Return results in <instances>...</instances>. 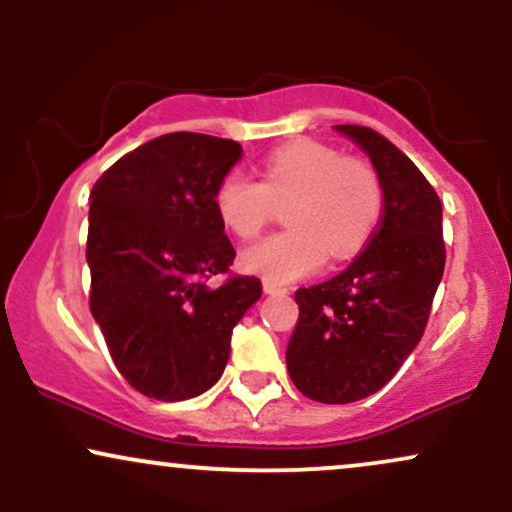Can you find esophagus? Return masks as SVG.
Returning <instances> with one entry per match:
<instances>
[{"label": "esophagus", "instance_id": "1", "mask_svg": "<svg viewBox=\"0 0 512 512\" xmlns=\"http://www.w3.org/2000/svg\"><path fill=\"white\" fill-rule=\"evenodd\" d=\"M262 288H264V293H267V295H286L288 293V288L276 286V283H271V281H264Z\"/></svg>", "mask_w": 512, "mask_h": 512}]
</instances>
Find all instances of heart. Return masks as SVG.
Returning <instances> with one entry per match:
<instances>
[{"mask_svg":"<svg viewBox=\"0 0 512 512\" xmlns=\"http://www.w3.org/2000/svg\"><path fill=\"white\" fill-rule=\"evenodd\" d=\"M290 196L288 229L250 245L241 257L245 271L276 286L314 274L328 252L333 260L352 257L383 212V184L373 165L314 139H295L271 151L262 181L241 170L226 172L215 208L226 229L252 238L269 222L274 203Z\"/></svg>","mask_w":512,"mask_h":512,"instance_id":"heart-1","label":"heart"}]
</instances>
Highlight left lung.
Returning a JSON list of instances; mask_svg holds the SVG:
<instances>
[{
	"label": "left lung",
	"instance_id": "obj_1",
	"mask_svg": "<svg viewBox=\"0 0 512 512\" xmlns=\"http://www.w3.org/2000/svg\"><path fill=\"white\" fill-rule=\"evenodd\" d=\"M368 155L383 184V219L342 274L300 288L286 364L304 397L349 404L392 380L423 338L442 281V203L423 172L368 127L335 125Z\"/></svg>",
	"mask_w": 512,
	"mask_h": 512
}]
</instances>
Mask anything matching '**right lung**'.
Listing matches in <instances>:
<instances>
[{
    "label": "right lung",
    "mask_w": 512,
    "mask_h": 512,
    "mask_svg": "<svg viewBox=\"0 0 512 512\" xmlns=\"http://www.w3.org/2000/svg\"><path fill=\"white\" fill-rule=\"evenodd\" d=\"M241 153L238 141L172 132L122 155L89 193V307L118 371L146 397L208 392L234 326L262 297L255 276L203 281L234 264L215 191Z\"/></svg>",
    "instance_id": "add662e5"
}]
</instances>
